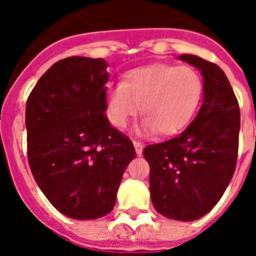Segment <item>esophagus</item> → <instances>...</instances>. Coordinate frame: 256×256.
<instances>
[{"label": "esophagus", "instance_id": "34e87169", "mask_svg": "<svg viewBox=\"0 0 256 256\" xmlns=\"http://www.w3.org/2000/svg\"><path fill=\"white\" fill-rule=\"evenodd\" d=\"M132 144H134V148H136V156H140V154H142V152H144V144H140V142H138V140H134V142H132Z\"/></svg>", "mask_w": 256, "mask_h": 256}]
</instances>
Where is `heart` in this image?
I'll return each instance as SVG.
<instances>
[{"label":"heart","mask_w":256,"mask_h":256,"mask_svg":"<svg viewBox=\"0 0 256 256\" xmlns=\"http://www.w3.org/2000/svg\"><path fill=\"white\" fill-rule=\"evenodd\" d=\"M203 82L190 66L168 64L136 68L124 74V82L110 86L106 112L116 128H124L140 114L144 122L138 134L158 130L160 136H175L190 124L202 100Z\"/></svg>","instance_id":"b5f03b06"}]
</instances>
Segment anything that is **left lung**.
<instances>
[{"instance_id":"obj_1","label":"left lung","mask_w":256,"mask_h":256,"mask_svg":"<svg viewBox=\"0 0 256 256\" xmlns=\"http://www.w3.org/2000/svg\"><path fill=\"white\" fill-rule=\"evenodd\" d=\"M178 60L203 78V102L188 128L172 140L144 150L150 164L152 202L166 218L191 222L222 198L236 166L240 112L226 74L192 54Z\"/></svg>"}]
</instances>
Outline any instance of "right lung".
<instances>
[{
    "mask_svg": "<svg viewBox=\"0 0 256 256\" xmlns=\"http://www.w3.org/2000/svg\"><path fill=\"white\" fill-rule=\"evenodd\" d=\"M108 62L70 57L56 62L26 102L28 158L52 204L78 220L108 215L128 164L132 140L106 112Z\"/></svg>",
    "mask_w": 256,
    "mask_h": 256,
    "instance_id": "1",
    "label": "right lung"
}]
</instances>
